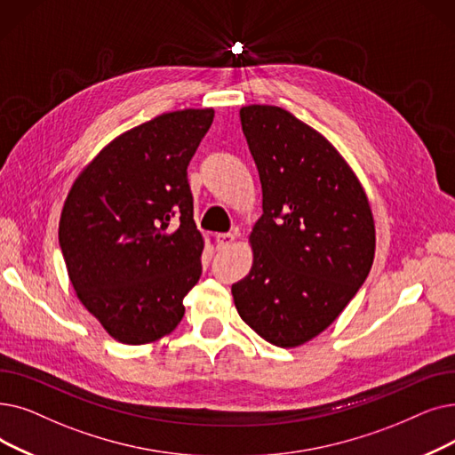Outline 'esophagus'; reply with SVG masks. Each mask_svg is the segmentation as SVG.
<instances>
[{
	"mask_svg": "<svg viewBox=\"0 0 455 455\" xmlns=\"http://www.w3.org/2000/svg\"><path fill=\"white\" fill-rule=\"evenodd\" d=\"M215 240H217V245H220L221 249H225V247H230L234 243L235 235L232 232H225V234H217Z\"/></svg>",
	"mask_w": 455,
	"mask_h": 455,
	"instance_id": "34e87169",
	"label": "esophagus"
}]
</instances>
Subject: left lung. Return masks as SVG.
Segmentation results:
<instances>
[{
  "instance_id": "8db88e82",
  "label": "left lung",
  "mask_w": 455,
  "mask_h": 455,
  "mask_svg": "<svg viewBox=\"0 0 455 455\" xmlns=\"http://www.w3.org/2000/svg\"><path fill=\"white\" fill-rule=\"evenodd\" d=\"M240 118L264 213L234 303L264 340L295 347L337 320L364 284L373 217L357 176L322 133L276 106L242 108Z\"/></svg>"
}]
</instances>
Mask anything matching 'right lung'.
I'll return each mask as SVG.
<instances>
[{"label":"right lung","instance_id":"add662e5","mask_svg":"<svg viewBox=\"0 0 455 455\" xmlns=\"http://www.w3.org/2000/svg\"><path fill=\"white\" fill-rule=\"evenodd\" d=\"M213 109L164 113L116 137L77 176L59 223L70 283L111 337L148 344L180 323L204 242L188 165Z\"/></svg>","mask_w":455,"mask_h":455}]
</instances>
